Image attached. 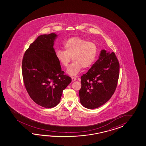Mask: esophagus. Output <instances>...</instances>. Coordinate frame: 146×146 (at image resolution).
<instances>
[{"label":"esophagus","instance_id":"34e87169","mask_svg":"<svg viewBox=\"0 0 146 146\" xmlns=\"http://www.w3.org/2000/svg\"><path fill=\"white\" fill-rule=\"evenodd\" d=\"M72 82H74V81L76 80H77V79H76V77H72Z\"/></svg>","mask_w":146,"mask_h":146}]
</instances>
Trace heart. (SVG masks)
I'll return each instance as SVG.
<instances>
[{
    "mask_svg": "<svg viewBox=\"0 0 146 146\" xmlns=\"http://www.w3.org/2000/svg\"><path fill=\"white\" fill-rule=\"evenodd\" d=\"M64 47L65 50H56V58L62 66L67 67L72 57L73 62L67 70V74L72 76L77 74L82 68L91 67L98 54V47L96 43L78 36L66 40Z\"/></svg>",
    "mask_w": 146,
    "mask_h": 146,
    "instance_id": "obj_1",
    "label": "heart"
}]
</instances>
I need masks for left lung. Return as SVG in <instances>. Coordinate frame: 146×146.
Segmentation results:
<instances>
[{"mask_svg": "<svg viewBox=\"0 0 146 146\" xmlns=\"http://www.w3.org/2000/svg\"><path fill=\"white\" fill-rule=\"evenodd\" d=\"M119 64L115 53L102 50L99 58L81 77L79 94L82 106L96 109L111 99L117 85Z\"/></svg>", "mask_w": 146, "mask_h": 146, "instance_id": "left-lung-1", "label": "left lung"}]
</instances>
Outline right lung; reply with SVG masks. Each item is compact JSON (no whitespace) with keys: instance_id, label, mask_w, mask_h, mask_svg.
<instances>
[{"instance_id":"right-lung-1","label":"right lung","mask_w":146,"mask_h":146,"mask_svg":"<svg viewBox=\"0 0 146 146\" xmlns=\"http://www.w3.org/2000/svg\"><path fill=\"white\" fill-rule=\"evenodd\" d=\"M57 36L54 33L38 36L26 50L22 59L25 89L34 102L45 108L56 106L63 90L72 82L56 58L53 46Z\"/></svg>"}]
</instances>
